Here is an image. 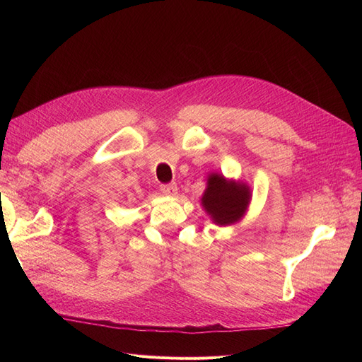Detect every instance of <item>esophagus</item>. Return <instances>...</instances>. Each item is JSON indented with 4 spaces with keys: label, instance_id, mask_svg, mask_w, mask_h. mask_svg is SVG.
<instances>
[{
    "label": "esophagus",
    "instance_id": "34e87169",
    "mask_svg": "<svg viewBox=\"0 0 362 362\" xmlns=\"http://www.w3.org/2000/svg\"><path fill=\"white\" fill-rule=\"evenodd\" d=\"M160 190L168 196H175L178 192V187H177V184H175V182H169V184H161Z\"/></svg>",
    "mask_w": 362,
    "mask_h": 362
}]
</instances>
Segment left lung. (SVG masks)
<instances>
[{"instance_id": "left-lung-1", "label": "left lung", "mask_w": 362, "mask_h": 362, "mask_svg": "<svg viewBox=\"0 0 362 362\" xmlns=\"http://www.w3.org/2000/svg\"><path fill=\"white\" fill-rule=\"evenodd\" d=\"M202 205L217 225L237 222L246 211L250 192L243 184L226 181L222 175L213 173L206 181Z\"/></svg>"}]
</instances>
